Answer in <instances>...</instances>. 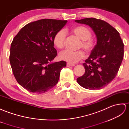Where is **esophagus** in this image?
Instances as JSON below:
<instances>
[{
    "mask_svg": "<svg viewBox=\"0 0 129 129\" xmlns=\"http://www.w3.org/2000/svg\"><path fill=\"white\" fill-rule=\"evenodd\" d=\"M67 67H73V66H74V64H71V63H67Z\"/></svg>",
    "mask_w": 129,
    "mask_h": 129,
    "instance_id": "esophagus-1",
    "label": "esophagus"
}]
</instances>
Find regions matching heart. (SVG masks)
<instances>
[{"mask_svg": "<svg viewBox=\"0 0 129 129\" xmlns=\"http://www.w3.org/2000/svg\"><path fill=\"white\" fill-rule=\"evenodd\" d=\"M72 33L82 41L79 47H82L87 53L91 52L95 46V41L91 38V32L89 28L84 26H78L72 30ZM66 34L64 31H58L53 37L54 45L58 49H62L64 47ZM85 54L83 51L79 50L75 52L65 50L59 54V58L70 63L74 64L83 58Z\"/></svg>", "mask_w": 129, "mask_h": 129, "instance_id": "b5f03b06", "label": "heart"}]
</instances>
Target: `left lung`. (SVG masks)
Instances as JSON below:
<instances>
[{"mask_svg": "<svg viewBox=\"0 0 129 129\" xmlns=\"http://www.w3.org/2000/svg\"><path fill=\"white\" fill-rule=\"evenodd\" d=\"M75 21L90 26L97 40L83 64L85 73L77 81L87 89H100L109 84L118 73L124 57V44L118 31L104 20L91 18Z\"/></svg>", "mask_w": 129, "mask_h": 129, "instance_id": "1", "label": "left lung"}]
</instances>
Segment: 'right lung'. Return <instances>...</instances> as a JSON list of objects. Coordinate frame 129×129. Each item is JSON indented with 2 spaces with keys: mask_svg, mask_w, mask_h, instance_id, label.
<instances>
[{
  "mask_svg": "<svg viewBox=\"0 0 129 129\" xmlns=\"http://www.w3.org/2000/svg\"><path fill=\"white\" fill-rule=\"evenodd\" d=\"M67 20L41 19L26 25L11 44L10 63L18 83L30 92L41 94L58 83L64 61L52 62L56 57L53 37Z\"/></svg>",
  "mask_w": 129,
  "mask_h": 129,
  "instance_id": "1",
  "label": "right lung"
}]
</instances>
